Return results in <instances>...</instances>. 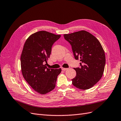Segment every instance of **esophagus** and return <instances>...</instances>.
<instances>
[{
  "instance_id": "34e87169",
  "label": "esophagus",
  "mask_w": 121,
  "mask_h": 121,
  "mask_svg": "<svg viewBox=\"0 0 121 121\" xmlns=\"http://www.w3.org/2000/svg\"><path fill=\"white\" fill-rule=\"evenodd\" d=\"M61 69H62V70H63V71H65V70H67V69H68V68H61Z\"/></svg>"
}]
</instances>
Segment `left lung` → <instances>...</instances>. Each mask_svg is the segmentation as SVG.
Listing matches in <instances>:
<instances>
[{
	"mask_svg": "<svg viewBox=\"0 0 121 121\" xmlns=\"http://www.w3.org/2000/svg\"><path fill=\"white\" fill-rule=\"evenodd\" d=\"M64 36L71 44L75 59L81 61L80 67L74 68L76 76L72 80L73 85L80 89H88L99 81L104 74L105 56L103 48L96 37L85 31Z\"/></svg>",
	"mask_w": 121,
	"mask_h": 121,
	"instance_id": "1",
	"label": "left lung"
}]
</instances>
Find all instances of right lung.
Here are the masks:
<instances>
[{
  "mask_svg": "<svg viewBox=\"0 0 121 121\" xmlns=\"http://www.w3.org/2000/svg\"><path fill=\"white\" fill-rule=\"evenodd\" d=\"M60 36L41 31L29 36L25 43L21 56L22 72L32 88L41 94L54 88L61 71L48 69L44 65L50 57L53 44Z\"/></svg>",
  "mask_w": 121,
  "mask_h": 121,
  "instance_id": "obj_1",
  "label": "right lung"
}]
</instances>
